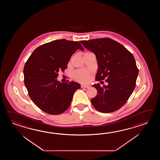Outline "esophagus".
<instances>
[{"mask_svg":"<svg viewBox=\"0 0 160 160\" xmlns=\"http://www.w3.org/2000/svg\"><path fill=\"white\" fill-rule=\"evenodd\" d=\"M81 87L82 88H90V86H88V85H81Z\"/></svg>","mask_w":160,"mask_h":160,"instance_id":"34e87169","label":"esophagus"}]
</instances>
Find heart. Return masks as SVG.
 Returning a JSON list of instances; mask_svg holds the SVG:
<instances>
[{
	"label": "heart",
	"mask_w": 160,
	"mask_h": 160,
	"mask_svg": "<svg viewBox=\"0 0 160 160\" xmlns=\"http://www.w3.org/2000/svg\"><path fill=\"white\" fill-rule=\"evenodd\" d=\"M72 76L74 78L81 82H88L90 79V72L85 70H76Z\"/></svg>",
	"instance_id": "b5f03b06"
}]
</instances>
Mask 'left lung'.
Returning a JSON list of instances; mask_svg holds the SVG:
<instances>
[{
    "label": "left lung",
    "mask_w": 160,
    "mask_h": 160,
    "mask_svg": "<svg viewBox=\"0 0 160 160\" xmlns=\"http://www.w3.org/2000/svg\"><path fill=\"white\" fill-rule=\"evenodd\" d=\"M79 42L96 55L98 69L95 81L105 79L108 83L103 87L99 83L92 86L97 90V95L91 99L92 105L99 112L118 110L126 103L136 87L138 69L133 54L109 38Z\"/></svg>",
    "instance_id": "1"
}]
</instances>
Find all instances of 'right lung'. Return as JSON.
Returning <instances> with one entry per match:
<instances>
[{
    "label": "right lung",
    "instance_id": "obj_1",
    "mask_svg": "<svg viewBox=\"0 0 160 160\" xmlns=\"http://www.w3.org/2000/svg\"><path fill=\"white\" fill-rule=\"evenodd\" d=\"M83 50L77 41L65 39L52 41L37 48L23 69L24 83L32 102L43 112L58 115L70 106L75 91L81 88L75 82L61 83L58 72H64L72 54Z\"/></svg>",
    "mask_w": 160,
    "mask_h": 160
}]
</instances>
